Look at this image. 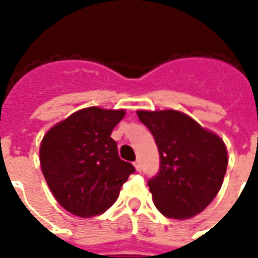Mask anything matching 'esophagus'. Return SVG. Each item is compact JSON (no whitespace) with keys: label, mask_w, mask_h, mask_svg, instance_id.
Segmentation results:
<instances>
[{"label":"esophagus","mask_w":258,"mask_h":258,"mask_svg":"<svg viewBox=\"0 0 258 258\" xmlns=\"http://www.w3.org/2000/svg\"><path fill=\"white\" fill-rule=\"evenodd\" d=\"M135 168H136V171H141V163H140V160H136L135 162Z\"/></svg>","instance_id":"esophagus-1"}]
</instances>
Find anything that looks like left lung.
Instances as JSON below:
<instances>
[{
  "mask_svg": "<svg viewBox=\"0 0 258 258\" xmlns=\"http://www.w3.org/2000/svg\"><path fill=\"white\" fill-rule=\"evenodd\" d=\"M160 156V170L148 181L156 208L178 220L193 218L222 187L228 156L224 141L178 110H137Z\"/></svg>",
  "mask_w": 258,
  "mask_h": 258,
  "instance_id": "1",
  "label": "left lung"
}]
</instances>
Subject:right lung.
Wrapping results in <instances>:
<instances>
[{
  "label": "right lung",
  "mask_w": 258,
  "mask_h": 258,
  "mask_svg": "<svg viewBox=\"0 0 258 258\" xmlns=\"http://www.w3.org/2000/svg\"><path fill=\"white\" fill-rule=\"evenodd\" d=\"M123 108L92 106L50 127L39 148L40 168L50 190L68 212L92 218L108 210L135 167L118 156L111 132Z\"/></svg>",
  "instance_id": "1"
}]
</instances>
